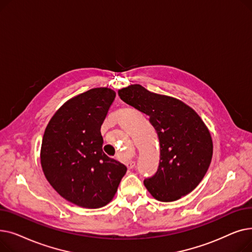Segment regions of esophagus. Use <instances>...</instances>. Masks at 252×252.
<instances>
[{
  "instance_id": "34e87169",
  "label": "esophagus",
  "mask_w": 252,
  "mask_h": 252,
  "mask_svg": "<svg viewBox=\"0 0 252 252\" xmlns=\"http://www.w3.org/2000/svg\"><path fill=\"white\" fill-rule=\"evenodd\" d=\"M135 161H128L127 163H126V166H127V168L128 169H131V168H133L134 166H135Z\"/></svg>"
}]
</instances>
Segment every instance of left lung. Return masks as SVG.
<instances>
[{
	"label": "left lung",
	"mask_w": 252,
	"mask_h": 252,
	"mask_svg": "<svg viewBox=\"0 0 252 252\" xmlns=\"http://www.w3.org/2000/svg\"><path fill=\"white\" fill-rule=\"evenodd\" d=\"M118 96L149 116L159 139L158 169L144 181L148 192L162 202L179 200L192 192L205 176L214 151L213 139L201 117L183 101L141 85L123 88Z\"/></svg>",
	"instance_id": "8db88e82"
}]
</instances>
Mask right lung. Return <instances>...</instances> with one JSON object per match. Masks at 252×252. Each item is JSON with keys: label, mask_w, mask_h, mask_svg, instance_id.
<instances>
[{"label": "right lung", "mask_w": 252, "mask_h": 252, "mask_svg": "<svg viewBox=\"0 0 252 252\" xmlns=\"http://www.w3.org/2000/svg\"><path fill=\"white\" fill-rule=\"evenodd\" d=\"M109 88L91 89L52 116L41 147L47 181L67 201L85 208L108 204L126 166L103 152L101 126L115 99Z\"/></svg>", "instance_id": "obj_1"}]
</instances>
